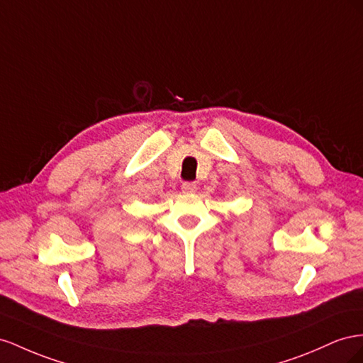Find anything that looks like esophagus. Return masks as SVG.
Segmentation results:
<instances>
[{"mask_svg":"<svg viewBox=\"0 0 363 363\" xmlns=\"http://www.w3.org/2000/svg\"><path fill=\"white\" fill-rule=\"evenodd\" d=\"M181 190L185 194H191V193H196V190H198V185H196L194 182H184Z\"/></svg>","mask_w":363,"mask_h":363,"instance_id":"obj_1","label":"esophagus"}]
</instances>
